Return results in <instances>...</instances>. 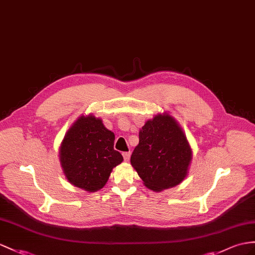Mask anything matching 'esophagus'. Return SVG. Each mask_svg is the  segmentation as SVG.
Instances as JSON below:
<instances>
[{
  "label": "esophagus",
  "mask_w": 255,
  "mask_h": 255,
  "mask_svg": "<svg viewBox=\"0 0 255 255\" xmlns=\"http://www.w3.org/2000/svg\"><path fill=\"white\" fill-rule=\"evenodd\" d=\"M123 158L126 161H128L129 160V157H131V151H127V152H123Z\"/></svg>",
  "instance_id": "obj_1"
}]
</instances>
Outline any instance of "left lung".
Here are the masks:
<instances>
[{
    "mask_svg": "<svg viewBox=\"0 0 255 255\" xmlns=\"http://www.w3.org/2000/svg\"><path fill=\"white\" fill-rule=\"evenodd\" d=\"M191 159L189 142L177 121L159 114L140 128L131 164L147 188L162 191L184 181Z\"/></svg>",
    "mask_w": 255,
    "mask_h": 255,
    "instance_id": "left-lung-1",
    "label": "left lung"
}]
</instances>
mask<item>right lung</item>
Here are the masks:
<instances>
[{"mask_svg": "<svg viewBox=\"0 0 255 255\" xmlns=\"http://www.w3.org/2000/svg\"><path fill=\"white\" fill-rule=\"evenodd\" d=\"M115 134L95 116H81L68 129L59 160L68 182L85 191L102 189L115 166L123 161L114 149Z\"/></svg>", "mask_w": 255, "mask_h": 255, "instance_id": "add662e5", "label": "right lung"}]
</instances>
